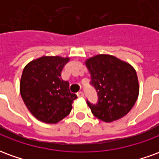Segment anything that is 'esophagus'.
<instances>
[{
  "mask_svg": "<svg viewBox=\"0 0 159 159\" xmlns=\"http://www.w3.org/2000/svg\"><path fill=\"white\" fill-rule=\"evenodd\" d=\"M76 95L78 97H83V92H78V93H76Z\"/></svg>",
  "mask_w": 159,
  "mask_h": 159,
  "instance_id": "esophagus-1",
  "label": "esophagus"
}]
</instances>
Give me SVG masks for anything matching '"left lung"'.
<instances>
[{"instance_id":"1","label":"left lung","mask_w":159,"mask_h":159,"mask_svg":"<svg viewBox=\"0 0 159 159\" xmlns=\"http://www.w3.org/2000/svg\"><path fill=\"white\" fill-rule=\"evenodd\" d=\"M96 89L99 102H87L94 117L106 123L124 117L133 108L139 95L135 70L129 63L110 54H98L85 61Z\"/></svg>"}]
</instances>
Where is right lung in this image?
Segmentation results:
<instances>
[{
    "instance_id": "1",
    "label": "right lung",
    "mask_w": 159,
    "mask_h": 159,
    "mask_svg": "<svg viewBox=\"0 0 159 159\" xmlns=\"http://www.w3.org/2000/svg\"><path fill=\"white\" fill-rule=\"evenodd\" d=\"M69 57L42 56L24 68L19 90L26 107L36 119L57 123L68 116L76 95L69 91V83L61 71Z\"/></svg>"
}]
</instances>
